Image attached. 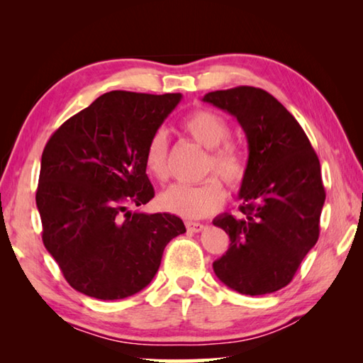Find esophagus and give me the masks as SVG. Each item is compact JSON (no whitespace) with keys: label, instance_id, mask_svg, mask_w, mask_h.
<instances>
[{"label":"esophagus","instance_id":"1","mask_svg":"<svg viewBox=\"0 0 363 363\" xmlns=\"http://www.w3.org/2000/svg\"><path fill=\"white\" fill-rule=\"evenodd\" d=\"M186 227H187V230L189 232H201L205 229V225L203 224H200V223H192V220H189V223H186Z\"/></svg>","mask_w":363,"mask_h":363}]
</instances>
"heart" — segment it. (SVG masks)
Here are the masks:
<instances>
[{"mask_svg":"<svg viewBox=\"0 0 363 363\" xmlns=\"http://www.w3.org/2000/svg\"><path fill=\"white\" fill-rule=\"evenodd\" d=\"M182 130L196 144L208 150L201 176L214 174L230 190H238L248 174V163L243 152L229 143L230 128L223 116L210 108H196L182 121ZM169 144L164 130L152 134L145 147L144 163L157 181L169 176ZM225 201V190L216 177H208L199 186H171L158 195V206L163 211L184 219H201L218 213Z\"/></svg>","mask_w":363,"mask_h":363,"instance_id":"obj_1","label":"heart"}]
</instances>
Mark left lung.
Returning a JSON list of instances; mask_svg holds the SVG:
<instances>
[{"label":"left lung","mask_w":363,"mask_h":363,"mask_svg":"<svg viewBox=\"0 0 363 363\" xmlns=\"http://www.w3.org/2000/svg\"><path fill=\"white\" fill-rule=\"evenodd\" d=\"M205 102L240 123L248 140V174L238 196V219L220 214L213 224L230 238L214 274L232 290L259 296L293 280L318 240L325 203L320 162L296 118L253 86L213 91Z\"/></svg>","instance_id":"left-lung-1"}]
</instances>
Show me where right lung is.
<instances>
[{
	"mask_svg": "<svg viewBox=\"0 0 363 363\" xmlns=\"http://www.w3.org/2000/svg\"><path fill=\"white\" fill-rule=\"evenodd\" d=\"M181 97L110 91L67 120L43 150L36 189L43 243L86 296L136 294L155 277L169 240L186 232L174 214L128 210L155 195L145 147Z\"/></svg>",
	"mask_w": 363,
	"mask_h": 363,
	"instance_id": "right-lung-1",
	"label": "right lung"
}]
</instances>
